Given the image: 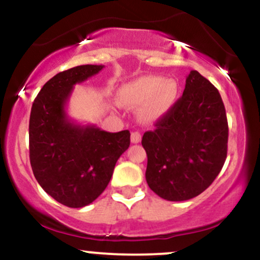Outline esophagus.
Listing matches in <instances>:
<instances>
[{
    "mask_svg": "<svg viewBox=\"0 0 260 260\" xmlns=\"http://www.w3.org/2000/svg\"><path fill=\"white\" fill-rule=\"evenodd\" d=\"M140 139H142V134H140L139 132H133L132 134H131V142H132L133 144L139 143Z\"/></svg>",
    "mask_w": 260,
    "mask_h": 260,
    "instance_id": "1",
    "label": "esophagus"
}]
</instances>
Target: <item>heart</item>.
I'll return each instance as SVG.
<instances>
[{"instance_id":"1","label":"heart","mask_w":260,"mask_h":260,"mask_svg":"<svg viewBox=\"0 0 260 260\" xmlns=\"http://www.w3.org/2000/svg\"><path fill=\"white\" fill-rule=\"evenodd\" d=\"M178 96V86L174 80L147 76L123 85L118 91V103L127 109L142 106L140 117L153 121L171 110Z\"/></svg>"}]
</instances>
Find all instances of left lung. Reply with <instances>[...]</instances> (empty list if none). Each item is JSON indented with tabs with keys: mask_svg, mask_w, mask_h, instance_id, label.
<instances>
[{
	"mask_svg": "<svg viewBox=\"0 0 260 260\" xmlns=\"http://www.w3.org/2000/svg\"><path fill=\"white\" fill-rule=\"evenodd\" d=\"M229 126L220 92L190 71L183 95L142 139L148 186L161 198L188 201L213 183L228 156Z\"/></svg>",
	"mask_w": 260,
	"mask_h": 260,
	"instance_id": "8db88e82",
	"label": "left lung"
}]
</instances>
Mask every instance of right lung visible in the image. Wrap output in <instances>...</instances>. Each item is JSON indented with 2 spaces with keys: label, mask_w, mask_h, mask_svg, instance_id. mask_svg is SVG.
Masks as SVG:
<instances>
[{
  "label": "right lung",
  "mask_w": 260,
  "mask_h": 260,
  "mask_svg": "<svg viewBox=\"0 0 260 260\" xmlns=\"http://www.w3.org/2000/svg\"><path fill=\"white\" fill-rule=\"evenodd\" d=\"M103 64L77 66L52 77L39 91L29 120L32 174L55 201L70 208L90 204L105 190L118 157L129 147V131L110 133L70 120L66 105L73 86Z\"/></svg>",
  "instance_id": "1"
}]
</instances>
